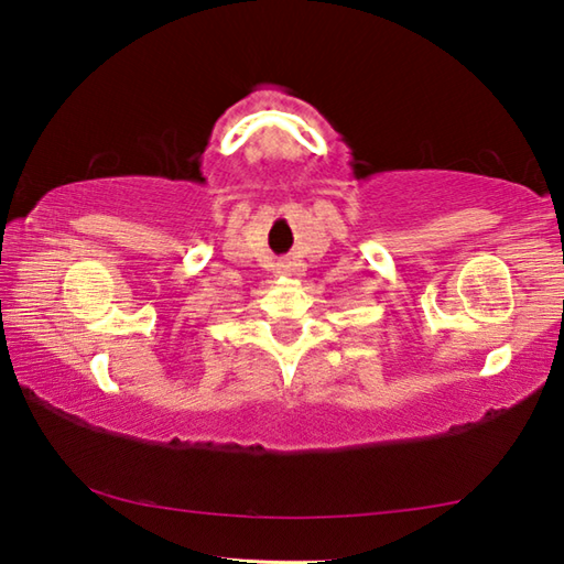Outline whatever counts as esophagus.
Here are the masks:
<instances>
[{"instance_id":"1","label":"esophagus","mask_w":564,"mask_h":564,"mask_svg":"<svg viewBox=\"0 0 564 564\" xmlns=\"http://www.w3.org/2000/svg\"><path fill=\"white\" fill-rule=\"evenodd\" d=\"M279 273H291V263H279Z\"/></svg>"}]
</instances>
